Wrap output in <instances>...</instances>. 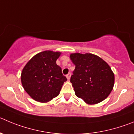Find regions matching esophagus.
Segmentation results:
<instances>
[{
  "mask_svg": "<svg viewBox=\"0 0 134 134\" xmlns=\"http://www.w3.org/2000/svg\"><path fill=\"white\" fill-rule=\"evenodd\" d=\"M70 77H71V73H68L67 75H66V78L68 79V80H69L70 79Z\"/></svg>",
  "mask_w": 134,
  "mask_h": 134,
  "instance_id": "esophagus-1",
  "label": "esophagus"
}]
</instances>
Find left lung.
<instances>
[{
	"label": "left lung",
	"instance_id": "8db88e82",
	"mask_svg": "<svg viewBox=\"0 0 134 134\" xmlns=\"http://www.w3.org/2000/svg\"><path fill=\"white\" fill-rule=\"evenodd\" d=\"M70 57L76 66L70 78L76 96L88 104L105 100L114 85V74L110 66L92 54L74 53Z\"/></svg>",
	"mask_w": 134,
	"mask_h": 134
}]
</instances>
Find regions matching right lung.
Returning a JSON list of instances; mask_svg holds the SVG:
<instances>
[{
  "label": "right lung",
  "mask_w": 134,
  "mask_h": 134,
  "mask_svg": "<svg viewBox=\"0 0 134 134\" xmlns=\"http://www.w3.org/2000/svg\"><path fill=\"white\" fill-rule=\"evenodd\" d=\"M59 52L46 50L33 56L26 64L21 74L24 90L32 99L48 102L59 95L67 78L56 64Z\"/></svg>",
  "instance_id": "right-lung-1"
}]
</instances>
